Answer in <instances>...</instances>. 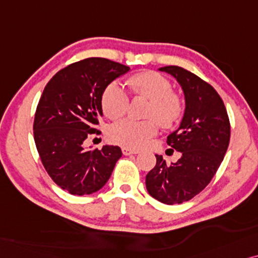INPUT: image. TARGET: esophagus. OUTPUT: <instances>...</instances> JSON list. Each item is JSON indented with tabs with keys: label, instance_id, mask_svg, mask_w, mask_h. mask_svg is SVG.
<instances>
[{
	"label": "esophagus",
	"instance_id": "obj_1",
	"mask_svg": "<svg viewBox=\"0 0 258 258\" xmlns=\"http://www.w3.org/2000/svg\"><path fill=\"white\" fill-rule=\"evenodd\" d=\"M121 151H122V153L125 154V156H130V154H137V153H139L138 150L130 149V147H127V146H123L122 149H121Z\"/></svg>",
	"mask_w": 258,
	"mask_h": 258
}]
</instances>
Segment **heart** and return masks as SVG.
<instances>
[{
  "instance_id": "obj_1",
  "label": "heart",
  "mask_w": 258,
  "mask_h": 258,
  "mask_svg": "<svg viewBox=\"0 0 258 258\" xmlns=\"http://www.w3.org/2000/svg\"><path fill=\"white\" fill-rule=\"evenodd\" d=\"M126 85L133 95L149 99L151 105L146 118L156 119L163 128L174 126L183 116L185 111L183 97L172 91V84L161 74L153 71L142 72L127 78ZM101 107L109 119L121 118L128 111V94L119 85H108L102 92ZM156 130L157 125L153 120L136 121L125 119L111 127L109 138L120 145L139 149L153 138Z\"/></svg>"
}]
</instances>
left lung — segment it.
Here are the masks:
<instances>
[{
    "mask_svg": "<svg viewBox=\"0 0 258 258\" xmlns=\"http://www.w3.org/2000/svg\"><path fill=\"white\" fill-rule=\"evenodd\" d=\"M159 70L173 75L185 94L186 107L179 128L166 139L181 157L167 164L156 154L157 164L147 173L146 188L161 203L181 204L203 191L217 172L229 146L230 121L224 102L210 84L178 66Z\"/></svg>",
    "mask_w": 258,
    "mask_h": 258,
    "instance_id": "8db88e82",
    "label": "left lung"
}]
</instances>
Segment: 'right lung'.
I'll list each match as a JSON object with an SVG mask.
<instances>
[{
    "instance_id": "right-lung-1",
    "label": "right lung",
    "mask_w": 258,
    "mask_h": 258,
    "mask_svg": "<svg viewBox=\"0 0 258 258\" xmlns=\"http://www.w3.org/2000/svg\"><path fill=\"white\" fill-rule=\"evenodd\" d=\"M128 66L88 57L62 68L43 89L35 118L34 140L47 173L71 195H91L104 186L121 157L119 146L87 151L88 137L101 135V95Z\"/></svg>"
}]
</instances>
